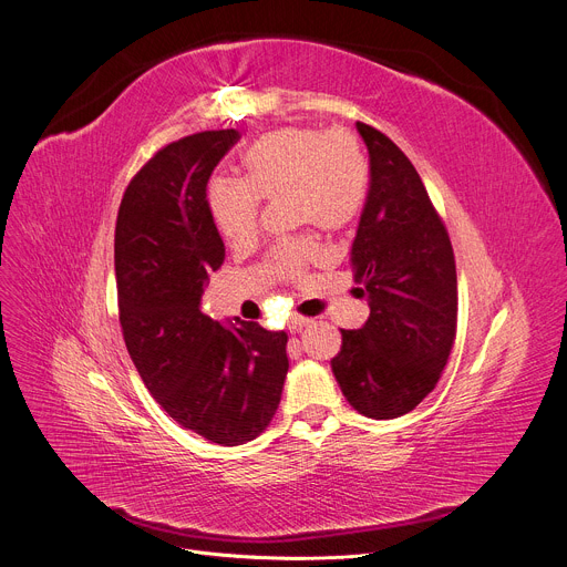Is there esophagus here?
<instances>
[{
    "mask_svg": "<svg viewBox=\"0 0 567 567\" xmlns=\"http://www.w3.org/2000/svg\"><path fill=\"white\" fill-rule=\"evenodd\" d=\"M305 326H310V319L298 317V315H293V317L289 319V330H291V332H298V330H302Z\"/></svg>",
    "mask_w": 567,
    "mask_h": 567,
    "instance_id": "esophagus-1",
    "label": "esophagus"
}]
</instances>
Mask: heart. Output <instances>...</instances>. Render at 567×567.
I'll return each instance as SVG.
<instances>
[{
  "mask_svg": "<svg viewBox=\"0 0 567 567\" xmlns=\"http://www.w3.org/2000/svg\"><path fill=\"white\" fill-rule=\"evenodd\" d=\"M369 187V163L357 137L346 128L282 126L257 137L241 153L239 181L217 176L208 185L215 226L233 248L257 237L260 200L287 196L285 208L296 224L341 230L362 213ZM307 239L274 248L271 265L282 278H296L315 257Z\"/></svg>",
  "mask_w": 567,
  "mask_h": 567,
  "instance_id": "1",
  "label": "heart"
}]
</instances>
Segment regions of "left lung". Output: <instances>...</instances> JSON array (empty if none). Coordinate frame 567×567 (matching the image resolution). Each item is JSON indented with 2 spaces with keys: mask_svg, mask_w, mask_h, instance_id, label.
I'll use <instances>...</instances> for the list:
<instances>
[{
  "mask_svg": "<svg viewBox=\"0 0 567 567\" xmlns=\"http://www.w3.org/2000/svg\"><path fill=\"white\" fill-rule=\"evenodd\" d=\"M369 148L371 185L350 262L371 317L341 330L332 373L369 419L409 414L436 386L456 337L454 252L427 189L404 153L357 122Z\"/></svg>",
  "mask_w": 567,
  "mask_h": 567,
  "instance_id": "left-lung-1",
  "label": "left lung"
}]
</instances>
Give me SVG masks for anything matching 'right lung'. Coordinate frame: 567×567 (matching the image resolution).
<instances>
[{
	"label": "right lung",
	"instance_id": "add662e5",
	"mask_svg": "<svg viewBox=\"0 0 567 567\" xmlns=\"http://www.w3.org/2000/svg\"><path fill=\"white\" fill-rule=\"evenodd\" d=\"M239 131L167 144L128 183L115 228L120 323L133 364L185 430L219 445L260 436L289 371L287 332L200 310L226 248L208 208V181Z\"/></svg>",
	"mask_w": 567,
	"mask_h": 567
}]
</instances>
